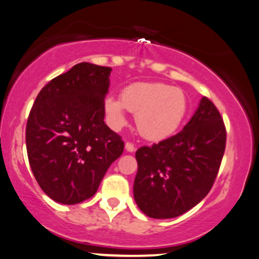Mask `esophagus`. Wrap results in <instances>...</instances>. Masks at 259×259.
<instances>
[{
	"instance_id": "obj_1",
	"label": "esophagus",
	"mask_w": 259,
	"mask_h": 259,
	"mask_svg": "<svg viewBox=\"0 0 259 259\" xmlns=\"http://www.w3.org/2000/svg\"><path fill=\"white\" fill-rule=\"evenodd\" d=\"M125 149H126V151H129V152H134L135 150H136L135 145L133 143H130V142H126L125 143Z\"/></svg>"
}]
</instances>
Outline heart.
Returning a JSON list of instances; mask_svg holds the SVG:
<instances>
[{
    "label": "heart",
    "mask_w": 259,
    "mask_h": 259,
    "mask_svg": "<svg viewBox=\"0 0 259 259\" xmlns=\"http://www.w3.org/2000/svg\"><path fill=\"white\" fill-rule=\"evenodd\" d=\"M104 111L114 128L125 124V110L136 114L140 134L149 141H162L176 133L187 114V98L181 89L161 82L126 85L121 98H104Z\"/></svg>",
    "instance_id": "heart-1"
}]
</instances>
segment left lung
I'll return each instance as SVG.
<instances>
[{"instance_id":"obj_1","label":"left lung","mask_w":259,"mask_h":259,"mask_svg":"<svg viewBox=\"0 0 259 259\" xmlns=\"http://www.w3.org/2000/svg\"><path fill=\"white\" fill-rule=\"evenodd\" d=\"M223 118L209 98L180 133L136 151L135 202L151 218L181 216L212 188L225 150Z\"/></svg>"}]
</instances>
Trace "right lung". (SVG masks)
Masks as SVG:
<instances>
[{"mask_svg": "<svg viewBox=\"0 0 259 259\" xmlns=\"http://www.w3.org/2000/svg\"><path fill=\"white\" fill-rule=\"evenodd\" d=\"M111 68L82 62L43 87L25 129L29 164L46 195L61 204L96 194L124 142L104 123Z\"/></svg>", "mask_w": 259, "mask_h": 259, "instance_id": "add662e5", "label": "right lung"}]
</instances>
